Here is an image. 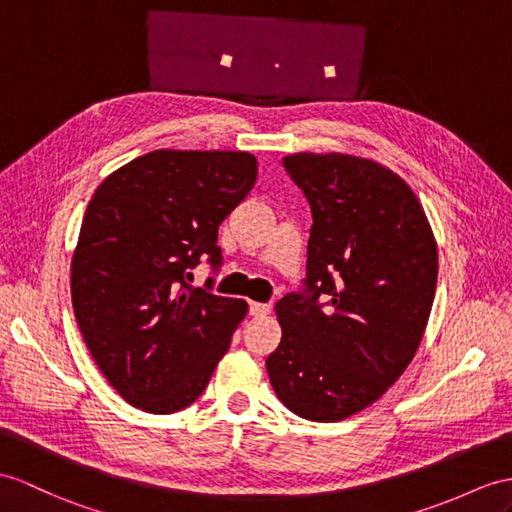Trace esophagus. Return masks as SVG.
Segmentation results:
<instances>
[{
    "label": "esophagus",
    "instance_id": "1",
    "mask_svg": "<svg viewBox=\"0 0 512 512\" xmlns=\"http://www.w3.org/2000/svg\"><path fill=\"white\" fill-rule=\"evenodd\" d=\"M271 313L269 304H260V302H249V315L252 317H265Z\"/></svg>",
    "mask_w": 512,
    "mask_h": 512
}]
</instances>
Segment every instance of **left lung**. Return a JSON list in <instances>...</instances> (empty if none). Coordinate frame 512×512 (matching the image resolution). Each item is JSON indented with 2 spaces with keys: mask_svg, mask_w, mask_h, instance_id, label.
<instances>
[{
  "mask_svg": "<svg viewBox=\"0 0 512 512\" xmlns=\"http://www.w3.org/2000/svg\"><path fill=\"white\" fill-rule=\"evenodd\" d=\"M282 165L313 228L304 289L276 304L282 341L267 373L297 417L341 421L380 400L413 360L439 254L417 195L380 162L302 152Z\"/></svg>",
  "mask_w": 512,
  "mask_h": 512,
  "instance_id": "obj_1",
  "label": "left lung"
}]
</instances>
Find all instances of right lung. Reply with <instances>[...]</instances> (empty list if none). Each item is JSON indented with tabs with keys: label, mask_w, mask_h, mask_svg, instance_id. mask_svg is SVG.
<instances>
[{
	"label": "right lung",
	"mask_w": 512,
	"mask_h": 512,
	"mask_svg": "<svg viewBox=\"0 0 512 512\" xmlns=\"http://www.w3.org/2000/svg\"><path fill=\"white\" fill-rule=\"evenodd\" d=\"M256 173L249 152L156 149L112 171L86 206L71 258L73 313L99 371L145 413L191 406L247 315L245 299L186 278L202 256L221 265L219 226Z\"/></svg>",
	"instance_id": "obj_1"
}]
</instances>
